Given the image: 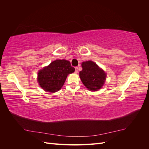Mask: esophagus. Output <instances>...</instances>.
<instances>
[{"mask_svg": "<svg viewBox=\"0 0 149 149\" xmlns=\"http://www.w3.org/2000/svg\"><path fill=\"white\" fill-rule=\"evenodd\" d=\"M75 73H78V67H75Z\"/></svg>", "mask_w": 149, "mask_h": 149, "instance_id": "obj_1", "label": "esophagus"}]
</instances>
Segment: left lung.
Instances as JSON below:
<instances>
[{
    "instance_id": "8db88e82",
    "label": "left lung",
    "mask_w": 149,
    "mask_h": 149,
    "mask_svg": "<svg viewBox=\"0 0 149 149\" xmlns=\"http://www.w3.org/2000/svg\"><path fill=\"white\" fill-rule=\"evenodd\" d=\"M81 66L79 77L82 83L89 91H98L105 83L106 73L92 61H84Z\"/></svg>"
}]
</instances>
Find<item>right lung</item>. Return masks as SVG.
<instances>
[{
    "mask_svg": "<svg viewBox=\"0 0 149 149\" xmlns=\"http://www.w3.org/2000/svg\"><path fill=\"white\" fill-rule=\"evenodd\" d=\"M74 70L69 61L56 60L38 71L37 81L45 91L53 93L59 91L68 75Z\"/></svg>",
    "mask_w": 149,
    "mask_h": 149,
    "instance_id": "1",
    "label": "right lung"
}]
</instances>
